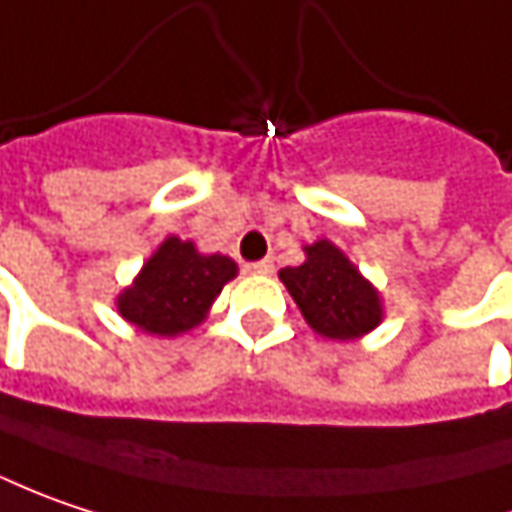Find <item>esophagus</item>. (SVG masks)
<instances>
[{
  "label": "esophagus",
  "mask_w": 512,
  "mask_h": 512,
  "mask_svg": "<svg viewBox=\"0 0 512 512\" xmlns=\"http://www.w3.org/2000/svg\"><path fill=\"white\" fill-rule=\"evenodd\" d=\"M247 273H259V276H268V273H273V262H270V259H259V262H250V265H247Z\"/></svg>",
  "instance_id": "34e87169"
}]
</instances>
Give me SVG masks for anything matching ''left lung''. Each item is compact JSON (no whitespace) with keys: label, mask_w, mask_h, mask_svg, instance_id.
Returning a JSON list of instances; mask_svg holds the SVG:
<instances>
[{"label":"left lung","mask_w":512,"mask_h":512,"mask_svg":"<svg viewBox=\"0 0 512 512\" xmlns=\"http://www.w3.org/2000/svg\"><path fill=\"white\" fill-rule=\"evenodd\" d=\"M299 268H282L279 279L291 291L308 325L331 340H354L380 322V296L331 242L305 247Z\"/></svg>","instance_id":"obj_1"}]
</instances>
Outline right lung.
<instances>
[{
	"label": "right lung",
	"instance_id": "1",
	"mask_svg": "<svg viewBox=\"0 0 512 512\" xmlns=\"http://www.w3.org/2000/svg\"><path fill=\"white\" fill-rule=\"evenodd\" d=\"M233 276V259L218 253L201 256L192 242L172 236L143 265L135 285L117 296V311L146 334L175 337L204 320L207 308Z\"/></svg>",
	"mask_w": 512,
	"mask_h": 512
}]
</instances>
